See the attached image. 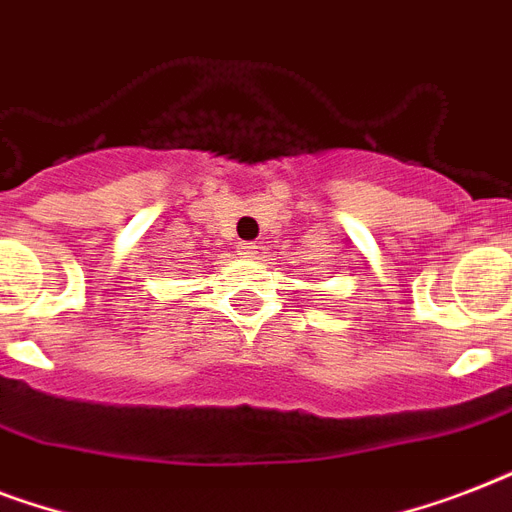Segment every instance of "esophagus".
I'll use <instances>...</instances> for the list:
<instances>
[{
    "mask_svg": "<svg viewBox=\"0 0 512 512\" xmlns=\"http://www.w3.org/2000/svg\"><path fill=\"white\" fill-rule=\"evenodd\" d=\"M239 255L241 257H255L257 255V244H252V241H239Z\"/></svg>",
    "mask_w": 512,
    "mask_h": 512,
    "instance_id": "34e87169",
    "label": "esophagus"
}]
</instances>
